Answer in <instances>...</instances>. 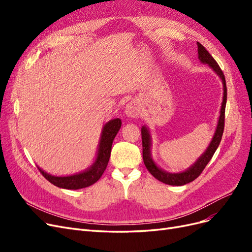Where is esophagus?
<instances>
[{"label": "esophagus", "mask_w": 252, "mask_h": 252, "mask_svg": "<svg viewBox=\"0 0 252 252\" xmlns=\"http://www.w3.org/2000/svg\"><path fill=\"white\" fill-rule=\"evenodd\" d=\"M125 112H126V114H127L128 117L135 118V117L139 116L140 110H139L138 106H136V104H134V103H129V104L126 105Z\"/></svg>", "instance_id": "34e87169"}]
</instances>
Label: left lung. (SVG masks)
Listing matches in <instances>:
<instances>
[{
	"mask_svg": "<svg viewBox=\"0 0 252 252\" xmlns=\"http://www.w3.org/2000/svg\"><path fill=\"white\" fill-rule=\"evenodd\" d=\"M197 44V53H199V59L203 64L209 65L212 70L215 71L219 77L222 80L223 88H224V95H223V102L222 107H220V118L218 122V126L216 129L215 135L209 144L207 149L205 150L204 154L197 158V161L185 171L180 173H170L164 171L163 169L157 166V164L154 162V159L151 158L150 154V147H151V138L150 132L146 126H143L142 131V144H143V161L148 171L154 175V177L158 180L159 182H163L165 184L172 185V186H182L188 184V183L194 181L199 175L202 173V171L205 169L206 165L209 163L211 158L215 155L216 150L218 149L219 145L222 140V135L224 132V125H225V108H226V101H227V87H226V80L224 77V73L220 69L219 64L216 62V60L212 58L210 53L206 50V48L199 42Z\"/></svg>",
	"mask_w": 252,
	"mask_h": 252,
	"instance_id": "1",
	"label": "left lung"
}]
</instances>
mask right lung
<instances>
[{"mask_svg":"<svg viewBox=\"0 0 252 252\" xmlns=\"http://www.w3.org/2000/svg\"><path fill=\"white\" fill-rule=\"evenodd\" d=\"M121 126L122 122L120 119L111 120L108 123L105 124L101 135L100 145H98L96 159L94 165L90 166L89 169L81 173L68 175V177H55V175L45 172L40 167H37V169L40 170L43 177L49 181L51 184L60 188L81 189L91 186L101 179L106 167L108 165L112 142L119 132Z\"/></svg>","mask_w":252,"mask_h":252,"instance_id":"right-lung-1","label":"right lung"}]
</instances>
